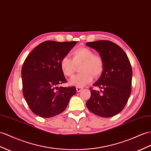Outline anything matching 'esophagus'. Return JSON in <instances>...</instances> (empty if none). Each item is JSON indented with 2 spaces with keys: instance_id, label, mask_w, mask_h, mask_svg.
Segmentation results:
<instances>
[{
  "instance_id": "obj_1",
  "label": "esophagus",
  "mask_w": 151,
  "mask_h": 151,
  "mask_svg": "<svg viewBox=\"0 0 151 151\" xmlns=\"http://www.w3.org/2000/svg\"><path fill=\"white\" fill-rule=\"evenodd\" d=\"M82 87H77L76 88V91L78 92H80L82 90Z\"/></svg>"
}]
</instances>
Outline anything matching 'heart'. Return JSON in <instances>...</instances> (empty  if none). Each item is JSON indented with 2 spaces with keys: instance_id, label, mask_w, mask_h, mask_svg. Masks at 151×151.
I'll return each instance as SVG.
<instances>
[{
  "instance_id": "1",
  "label": "heart",
  "mask_w": 151,
  "mask_h": 151,
  "mask_svg": "<svg viewBox=\"0 0 151 151\" xmlns=\"http://www.w3.org/2000/svg\"><path fill=\"white\" fill-rule=\"evenodd\" d=\"M72 59L67 56L61 59L60 67L64 76L71 77L76 69V65L80 64V74L75 76L69 80L71 86L82 87L92 80V76L96 78L101 76L104 70L103 58L94 55L93 51L86 47H79L71 53Z\"/></svg>"
}]
</instances>
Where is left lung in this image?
I'll list each match as a JSON object with an SVG mask.
<instances>
[{"mask_svg": "<svg viewBox=\"0 0 151 151\" xmlns=\"http://www.w3.org/2000/svg\"><path fill=\"white\" fill-rule=\"evenodd\" d=\"M96 50L104 61V70L93 84L99 91L91 88V98L86 103L92 113L103 117H111L122 110L131 91L132 69L124 51L114 42L101 40L87 42Z\"/></svg>", "mask_w": 151, "mask_h": 151, "instance_id": "left-lung-1", "label": "left lung"}]
</instances>
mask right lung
<instances>
[{"label": "right lung", "mask_w": 151, "mask_h": 151, "mask_svg": "<svg viewBox=\"0 0 151 151\" xmlns=\"http://www.w3.org/2000/svg\"><path fill=\"white\" fill-rule=\"evenodd\" d=\"M76 43L44 41L24 61L22 69L23 94L30 110L40 117L49 118L62 113L76 94L75 87H58L66 82L60 61Z\"/></svg>", "instance_id": "obj_1"}]
</instances>
